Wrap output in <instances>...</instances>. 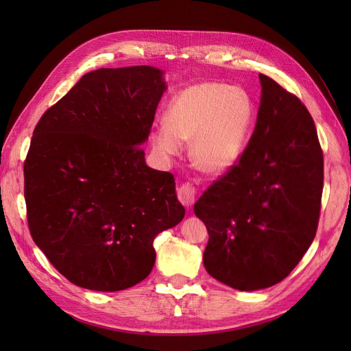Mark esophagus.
Here are the masks:
<instances>
[{
	"label": "esophagus",
	"mask_w": 351,
	"mask_h": 351,
	"mask_svg": "<svg viewBox=\"0 0 351 351\" xmlns=\"http://www.w3.org/2000/svg\"><path fill=\"white\" fill-rule=\"evenodd\" d=\"M177 196L184 206H192L196 199V187L190 182H186L177 189Z\"/></svg>",
	"instance_id": "1"
}]
</instances>
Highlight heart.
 Wrapping results in <instances>:
<instances>
[{
	"mask_svg": "<svg viewBox=\"0 0 351 351\" xmlns=\"http://www.w3.org/2000/svg\"><path fill=\"white\" fill-rule=\"evenodd\" d=\"M250 99L224 83H197L171 102L167 123L152 132L155 149L173 156L182 141H192L195 164L208 173H222L236 164L252 124Z\"/></svg>",
	"mask_w": 351,
	"mask_h": 351,
	"instance_id": "1",
	"label": "heart"
}]
</instances>
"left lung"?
<instances>
[{"mask_svg":"<svg viewBox=\"0 0 351 351\" xmlns=\"http://www.w3.org/2000/svg\"><path fill=\"white\" fill-rule=\"evenodd\" d=\"M258 121L237 162L195 204L209 240L210 277L252 291L282 281L316 236L324 154L304 104L259 74Z\"/></svg>","mask_w":351,"mask_h":351,"instance_id":"obj_1","label":"left lung"}]
</instances>
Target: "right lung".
Instances as JSON below:
<instances>
[{"mask_svg": "<svg viewBox=\"0 0 351 351\" xmlns=\"http://www.w3.org/2000/svg\"><path fill=\"white\" fill-rule=\"evenodd\" d=\"M164 90L155 67L99 69L35 127L23 167L30 236L83 289L120 291L143 281L154 239L184 217L174 176L147 167L141 147Z\"/></svg>", "mask_w": 351, "mask_h": 351, "instance_id": "1", "label": "right lung"}]
</instances>
